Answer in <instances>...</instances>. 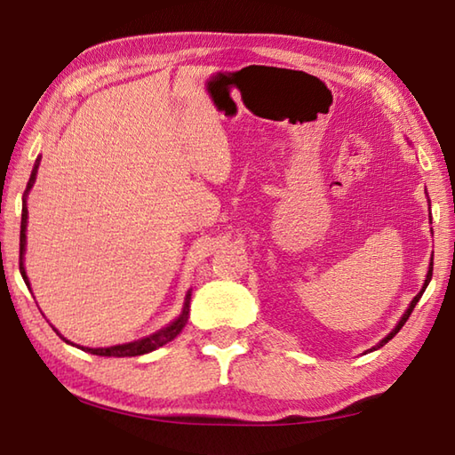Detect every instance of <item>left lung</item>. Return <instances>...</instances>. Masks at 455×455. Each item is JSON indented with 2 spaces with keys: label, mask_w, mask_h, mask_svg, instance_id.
<instances>
[{
  "label": "left lung",
  "mask_w": 455,
  "mask_h": 455,
  "mask_svg": "<svg viewBox=\"0 0 455 455\" xmlns=\"http://www.w3.org/2000/svg\"><path fill=\"white\" fill-rule=\"evenodd\" d=\"M431 273H434V257H431V263H429V271H427V276H426V283H423V287H421V291L418 292V295H415L413 297V301L410 303V307H407V311L403 313V317L402 319H399V323H397V325H395V329L394 331H391V333L387 335V337H383L381 339V341L379 343H377L375 345V347H371V349H369V351H375V349H379V347H383V345L385 343H387V341H391V339H394L397 333H399V329H402L403 325H405V321L407 319H410V315H411V311L415 309V305H418V301H419V299H421V295H423V291H426L427 289V284H429V281H431Z\"/></svg>",
  "instance_id": "obj_1"
}]
</instances>
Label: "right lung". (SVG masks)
<instances>
[{
  "mask_svg": "<svg viewBox=\"0 0 455 455\" xmlns=\"http://www.w3.org/2000/svg\"><path fill=\"white\" fill-rule=\"evenodd\" d=\"M37 166H40V158H36V164H34V171L32 176H29V182L26 187L24 192V209H21V230H20V273L24 276L26 284L29 287V281H28V275H26V267H24V252H26V230H28V206H26V196L28 192L32 190L34 182H36V174H37ZM188 307H190V291L187 292V299H184V307H182V313L179 315V319H174L171 325H166L164 329L156 331V333H152L144 339H138V341L132 343H124V345H114V347H98V349H90V347H82L84 351L92 353V355H100V357H136V355H144V353H150L154 349L163 347L168 341H172V339L180 333L187 325L188 321ZM60 335V333H58ZM61 337V335H60ZM64 339V337H61ZM66 341V339H64ZM70 343V341H66ZM74 345V343H72Z\"/></svg>",
  "mask_w": 455,
  "mask_h": 455,
  "instance_id": "obj_1",
  "label": "right lung"
}]
</instances>
